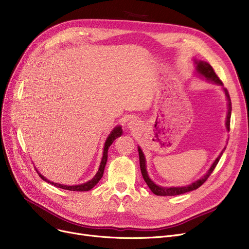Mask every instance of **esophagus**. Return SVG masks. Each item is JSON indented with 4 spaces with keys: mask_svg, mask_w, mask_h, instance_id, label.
<instances>
[{
    "mask_svg": "<svg viewBox=\"0 0 249 249\" xmlns=\"http://www.w3.org/2000/svg\"><path fill=\"white\" fill-rule=\"evenodd\" d=\"M128 125H129V127H130V128H133L134 126H136V123H134V122H132V121H131V122H130Z\"/></svg>",
    "mask_w": 249,
    "mask_h": 249,
    "instance_id": "34e87169",
    "label": "esophagus"
}]
</instances>
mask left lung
<instances>
[{
	"label": "left lung",
	"mask_w": 249,
	"mask_h": 249,
	"mask_svg": "<svg viewBox=\"0 0 249 249\" xmlns=\"http://www.w3.org/2000/svg\"><path fill=\"white\" fill-rule=\"evenodd\" d=\"M196 63H197V71L202 76H204L206 80L210 81V82H213L214 84H217L219 86H223V83L221 82V80L218 77V75L216 74L214 69L211 67L210 64H209L208 62H205V61H201V60H199V61L196 60ZM223 89L225 91V95H226L227 100H228V113H227V119H226V128H227V130H230V117H231V110H232L231 99H230V96H229V93H228L227 89ZM224 149H223V151H224ZM223 151L220 153V155L216 159V160L213 162L212 166L210 167V169H209L208 173L202 178L198 179L197 181L193 182L192 185H189L187 187H178V188L177 187L176 188L175 187L163 188V187H160L158 185H155L154 182L149 178V177L147 175V172H146V163H145L144 154H143V152L140 149V147H138L139 163H140V169H141L142 177H143V178H144V180H145V182L147 184L148 188L156 196H177V195H181V194H185V193H188V192H191V191H194V190H197L198 188H200L204 184V182L208 179V178L210 177V175L213 173L216 165L218 164V162H219V160L221 159V155L223 154Z\"/></svg>",
	"instance_id": "left-lung-1"
}]
</instances>
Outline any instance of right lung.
<instances>
[{
	"instance_id": "add662e5",
	"label": "right lung",
	"mask_w": 249,
	"mask_h": 249,
	"mask_svg": "<svg viewBox=\"0 0 249 249\" xmlns=\"http://www.w3.org/2000/svg\"><path fill=\"white\" fill-rule=\"evenodd\" d=\"M122 135V128L120 126H117L116 128H114L113 131L110 133V135L108 136L106 142H105V146H104V152H103V159H102V161H101V164H100V167H99V171L98 173L96 174V176L91 178L90 180L87 181L86 184H83V185H76V186H64V185H60V184H54L53 181H50L48 180L47 178H45L43 176H41L40 174L38 173L39 177H40L43 180L49 182V184L53 185L57 188H60V189H63V190H69V191H73V192H86V191H89L90 189H93L98 182L99 180L102 178L103 177V174H104V169H105V166H106V163H107V160H108V149L109 147L111 146L112 143L114 142V140L118 137H120Z\"/></svg>"
}]
</instances>
